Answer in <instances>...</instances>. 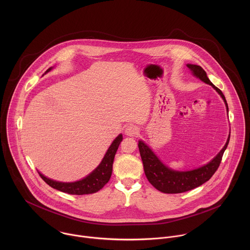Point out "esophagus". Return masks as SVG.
<instances>
[{
  "mask_svg": "<svg viewBox=\"0 0 250 250\" xmlns=\"http://www.w3.org/2000/svg\"><path fill=\"white\" fill-rule=\"evenodd\" d=\"M125 134L128 136H131V137L136 136L139 134V128L135 125H129L125 129Z\"/></svg>",
  "mask_w": 250,
  "mask_h": 250,
  "instance_id": "obj_1",
  "label": "esophagus"
}]
</instances>
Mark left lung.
<instances>
[{"mask_svg":"<svg viewBox=\"0 0 250 250\" xmlns=\"http://www.w3.org/2000/svg\"><path fill=\"white\" fill-rule=\"evenodd\" d=\"M187 66L195 77L199 78L202 82L214 87L218 92V94L222 97L228 111V105L223 93L219 88H217L212 83L204 69L201 66L195 64H187ZM229 140L230 135L224 147L211 162L199 168L189 171H176L167 167L159 160V158L145 143L140 141L139 149L143 160V168L146 178L148 179V181L154 188L165 193H181L193 189L201 186L205 182L209 181L214 175V172L220 165L223 153L227 148Z\"/></svg>","mask_w":250,"mask_h":250,"instance_id":"1","label":"left lung"}]
</instances>
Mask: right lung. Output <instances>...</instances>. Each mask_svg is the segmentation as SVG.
Listing matches in <instances>:
<instances>
[{"label": "right lung", "instance_id": "add662e5", "mask_svg": "<svg viewBox=\"0 0 250 250\" xmlns=\"http://www.w3.org/2000/svg\"><path fill=\"white\" fill-rule=\"evenodd\" d=\"M52 67H50L47 71L45 72V74L50 71ZM122 140H123V137L120 134L108 147L107 153L105 154L100 165L85 178L82 179L80 181H76L72 183L58 182V181H54L52 179L45 177L40 172L38 173L40 177L43 179L50 187L65 193L83 195V194H90V193L97 192L107 184L111 176L114 156Z\"/></svg>", "mask_w": 250, "mask_h": 250}]
</instances>
